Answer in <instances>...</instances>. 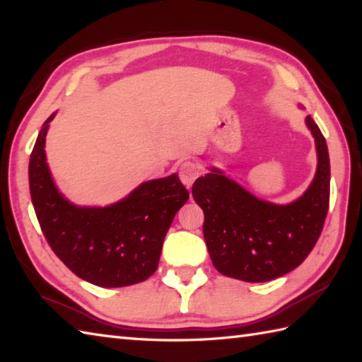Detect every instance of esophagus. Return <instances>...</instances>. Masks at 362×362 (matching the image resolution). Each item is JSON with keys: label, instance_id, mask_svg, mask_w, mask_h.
<instances>
[{"label": "esophagus", "instance_id": "1", "mask_svg": "<svg viewBox=\"0 0 362 362\" xmlns=\"http://www.w3.org/2000/svg\"><path fill=\"white\" fill-rule=\"evenodd\" d=\"M201 174H202L201 166H199L197 163H194V161H191V160L183 161V163L180 165V168H179V177H180V180H182L183 185H185L187 188H189L191 185H193V182Z\"/></svg>", "mask_w": 362, "mask_h": 362}]
</instances>
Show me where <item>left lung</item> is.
<instances>
[{
	"label": "left lung",
	"instance_id": "obj_1",
	"mask_svg": "<svg viewBox=\"0 0 362 362\" xmlns=\"http://www.w3.org/2000/svg\"><path fill=\"white\" fill-rule=\"evenodd\" d=\"M317 173L306 193L289 205L259 201L218 169L199 177L193 197L204 210V238L221 274L250 283L291 272L316 245L329 205V157L325 136L311 117Z\"/></svg>",
	"mask_w": 362,
	"mask_h": 362
}]
</instances>
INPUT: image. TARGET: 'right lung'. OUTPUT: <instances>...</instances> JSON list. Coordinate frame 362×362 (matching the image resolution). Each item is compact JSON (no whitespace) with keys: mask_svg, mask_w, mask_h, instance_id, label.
I'll use <instances>...</instances> for the list:
<instances>
[{"mask_svg":"<svg viewBox=\"0 0 362 362\" xmlns=\"http://www.w3.org/2000/svg\"><path fill=\"white\" fill-rule=\"evenodd\" d=\"M37 136L29 160V188L38 224L57 258L82 280L103 288L144 281L157 271L161 245L175 213L188 201L177 174L149 180L107 209H79L54 187Z\"/></svg>","mask_w":362,"mask_h":362,"instance_id":"1","label":"right lung"}]
</instances>
